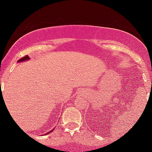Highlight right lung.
I'll use <instances>...</instances> for the list:
<instances>
[{"mask_svg":"<svg viewBox=\"0 0 152 152\" xmlns=\"http://www.w3.org/2000/svg\"><path fill=\"white\" fill-rule=\"evenodd\" d=\"M29 59H30V58H29V56H24V57H23L22 58H20V60H18V63L19 62H23V61H28ZM53 131V130H51V131H50V132H48V133H46V134H50V132H52Z\"/></svg>","mask_w":152,"mask_h":152,"instance_id":"obj_1","label":"right lung"}]
</instances>
